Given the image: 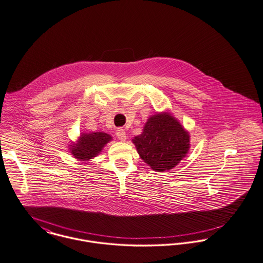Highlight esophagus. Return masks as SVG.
<instances>
[{"label":"esophagus","instance_id":"obj_1","mask_svg":"<svg viewBox=\"0 0 263 263\" xmlns=\"http://www.w3.org/2000/svg\"><path fill=\"white\" fill-rule=\"evenodd\" d=\"M117 137L120 142H124L126 140V135L123 128H118L117 129Z\"/></svg>","mask_w":263,"mask_h":263}]
</instances>
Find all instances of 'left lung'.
<instances>
[{"label": "left lung", "mask_w": 263, "mask_h": 263, "mask_svg": "<svg viewBox=\"0 0 263 263\" xmlns=\"http://www.w3.org/2000/svg\"><path fill=\"white\" fill-rule=\"evenodd\" d=\"M143 162L154 171L165 172L176 167L189 152L190 135L168 112L149 117L143 133L134 138Z\"/></svg>", "instance_id": "left-lung-1"}]
</instances>
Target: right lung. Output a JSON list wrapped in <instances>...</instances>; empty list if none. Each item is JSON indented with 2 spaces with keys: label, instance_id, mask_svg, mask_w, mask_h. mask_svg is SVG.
<instances>
[{
  "label": "right lung",
  "instance_id": "obj_1",
  "mask_svg": "<svg viewBox=\"0 0 263 263\" xmlns=\"http://www.w3.org/2000/svg\"><path fill=\"white\" fill-rule=\"evenodd\" d=\"M111 140L112 138L108 134L102 132L82 133L77 143L70 144V153L79 161H89L96 158L104 145Z\"/></svg>",
  "mask_w": 263,
  "mask_h": 263
}]
</instances>
